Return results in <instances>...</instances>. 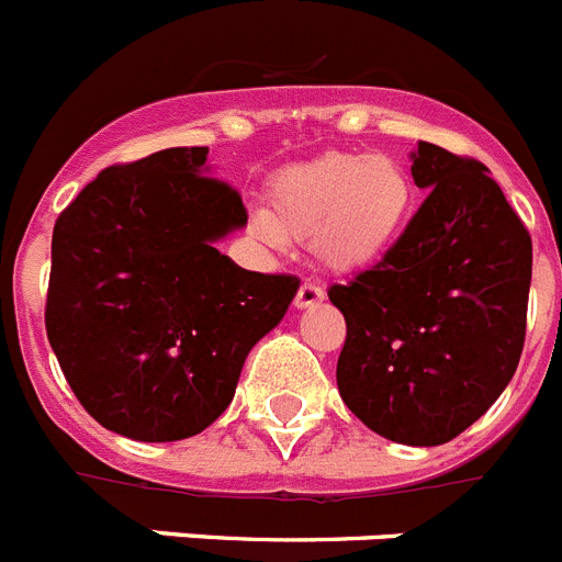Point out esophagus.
Wrapping results in <instances>:
<instances>
[{
  "instance_id": "obj_1",
  "label": "esophagus",
  "mask_w": 562,
  "mask_h": 562,
  "mask_svg": "<svg viewBox=\"0 0 562 562\" xmlns=\"http://www.w3.org/2000/svg\"><path fill=\"white\" fill-rule=\"evenodd\" d=\"M324 301V290L317 281H304V284L297 286V295H295V306L297 310H306V306H315Z\"/></svg>"
}]
</instances>
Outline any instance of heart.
Here are the masks:
<instances>
[{"instance_id": "obj_1", "label": "heart", "mask_w": 562, "mask_h": 562, "mask_svg": "<svg viewBox=\"0 0 562 562\" xmlns=\"http://www.w3.org/2000/svg\"><path fill=\"white\" fill-rule=\"evenodd\" d=\"M270 200L272 213H252V231L265 241L315 238L326 265L357 270L400 241L416 211V182L394 154L326 151L278 171Z\"/></svg>"}]
</instances>
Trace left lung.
Listing matches in <instances>:
<instances>
[{"label":"left lung","mask_w":562,"mask_h":562,"mask_svg":"<svg viewBox=\"0 0 562 562\" xmlns=\"http://www.w3.org/2000/svg\"><path fill=\"white\" fill-rule=\"evenodd\" d=\"M411 173L430 188L419 211L329 301L346 317L342 402L374 434L434 448L486 414L518 369L532 236L484 162L419 143Z\"/></svg>","instance_id":"8db88e82"}]
</instances>
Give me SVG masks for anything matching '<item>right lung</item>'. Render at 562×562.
<instances>
[{
  "mask_svg": "<svg viewBox=\"0 0 562 562\" xmlns=\"http://www.w3.org/2000/svg\"><path fill=\"white\" fill-rule=\"evenodd\" d=\"M205 160L182 146L103 168L53 227L47 340L83 411L128 439H188L220 419L301 284L213 247L247 207Z\"/></svg>",
  "mask_w": 562,
  "mask_h": 562,
  "instance_id": "obj_1",
  "label": "right lung"
}]
</instances>
